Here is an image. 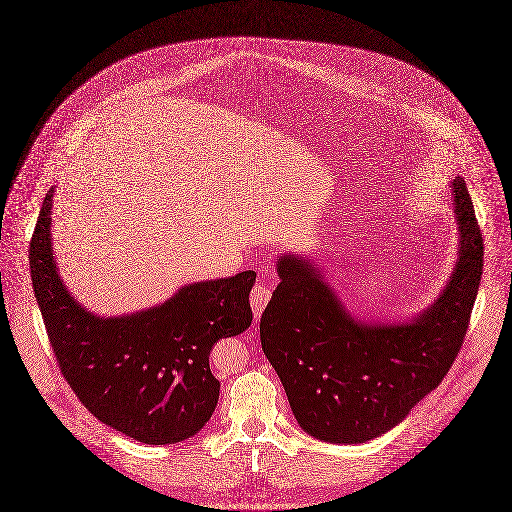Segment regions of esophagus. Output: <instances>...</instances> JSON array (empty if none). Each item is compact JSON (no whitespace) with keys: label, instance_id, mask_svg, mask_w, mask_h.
<instances>
[{"label":"esophagus","instance_id":"34e87169","mask_svg":"<svg viewBox=\"0 0 512 512\" xmlns=\"http://www.w3.org/2000/svg\"><path fill=\"white\" fill-rule=\"evenodd\" d=\"M249 300H251L253 314H255V317H259V315L263 314L265 306L269 304V300H271V286H269V284H265V282H261V280H259V282H255V286H253V290H251Z\"/></svg>","mask_w":512,"mask_h":512}]
</instances>
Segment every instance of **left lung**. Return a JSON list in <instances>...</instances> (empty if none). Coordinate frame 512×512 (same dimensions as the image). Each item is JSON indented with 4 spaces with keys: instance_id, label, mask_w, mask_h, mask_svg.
<instances>
[{
    "instance_id": "left-lung-1",
    "label": "left lung",
    "mask_w": 512,
    "mask_h": 512,
    "mask_svg": "<svg viewBox=\"0 0 512 512\" xmlns=\"http://www.w3.org/2000/svg\"><path fill=\"white\" fill-rule=\"evenodd\" d=\"M452 195L460 257L438 300L411 321L362 323L310 261L278 257L280 284L261 315V345L310 436L358 444L388 433L448 374L483 273V237L462 177Z\"/></svg>"
}]
</instances>
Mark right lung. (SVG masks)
<instances>
[{
  "instance_id": "right-lung-1",
  "label": "right lung",
  "mask_w": 512,
  "mask_h": 512,
  "mask_svg": "<svg viewBox=\"0 0 512 512\" xmlns=\"http://www.w3.org/2000/svg\"><path fill=\"white\" fill-rule=\"evenodd\" d=\"M50 189L31 237L35 298L60 372L101 423L144 444H173L212 417L220 382L208 356L216 341L251 325L255 271L195 282L146 312L97 317L60 280L50 243Z\"/></svg>"
}]
</instances>
